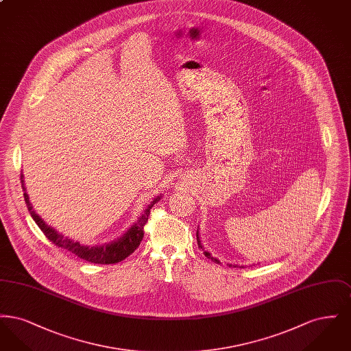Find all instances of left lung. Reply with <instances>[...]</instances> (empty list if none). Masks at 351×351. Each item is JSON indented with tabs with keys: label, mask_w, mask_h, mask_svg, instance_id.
Returning <instances> with one entry per match:
<instances>
[{
	"label": "left lung",
	"mask_w": 351,
	"mask_h": 351,
	"mask_svg": "<svg viewBox=\"0 0 351 351\" xmlns=\"http://www.w3.org/2000/svg\"><path fill=\"white\" fill-rule=\"evenodd\" d=\"M196 237H197V245H199V249H202V245H201V241H200V237H199V232H197V234H196ZM204 255L206 256V258H209V259H212L213 262H216V263H219V261L218 259H216V258H213L208 251H204ZM229 266H233V267H237V266H234V265H229ZM242 268H243V266H242Z\"/></svg>",
	"instance_id": "obj_1"
}]
</instances>
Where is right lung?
I'll return each instance as SVG.
<instances>
[{
  "mask_svg": "<svg viewBox=\"0 0 351 351\" xmlns=\"http://www.w3.org/2000/svg\"><path fill=\"white\" fill-rule=\"evenodd\" d=\"M21 183H22V189L26 191L25 183H23V175L21 173ZM25 196V202L27 205V209L30 212V216L33 217L35 223L39 226V229L43 232V234L50 239L51 242L62 249L77 255L80 259H84L85 262L89 263H96V265H113L118 263L121 261H123L125 258H128L130 254H133L134 251L138 249V246L141 245V241L143 239V226L146 225V222L149 221L150 216V209L154 206L155 202L162 199V196H158L156 199L151 202L150 205L145 209L143 215L138 218V221L134 223L133 226L125 232L123 235H121L117 239L109 242V243H104V245H96V246H84L80 245L79 242H75L72 239H69L67 237L58 233L53 228L49 226L42 218L39 217L35 210L33 209V205L29 200L27 193H23Z\"/></svg>",
  "mask_w": 351,
  "mask_h": 351,
  "instance_id": "right-lung-1",
  "label": "right lung"
}]
</instances>
